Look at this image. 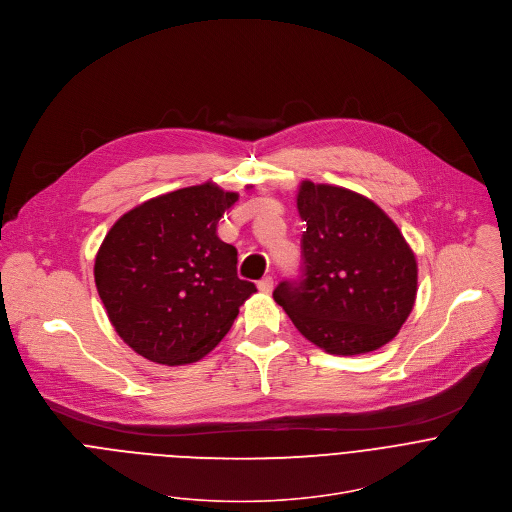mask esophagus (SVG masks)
Returning a JSON list of instances; mask_svg holds the SVG:
<instances>
[{"label": "esophagus", "mask_w": 512, "mask_h": 512, "mask_svg": "<svg viewBox=\"0 0 512 512\" xmlns=\"http://www.w3.org/2000/svg\"><path fill=\"white\" fill-rule=\"evenodd\" d=\"M259 291L265 293V295H269V293L273 291V277H263V279L259 281Z\"/></svg>", "instance_id": "esophagus-1"}]
</instances>
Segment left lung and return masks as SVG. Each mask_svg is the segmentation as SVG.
<instances>
[{"label": "left lung", "instance_id": "1", "mask_svg": "<svg viewBox=\"0 0 512 512\" xmlns=\"http://www.w3.org/2000/svg\"><path fill=\"white\" fill-rule=\"evenodd\" d=\"M297 211L305 279L273 297L297 331L329 355H365L391 343L417 301L419 265L397 223L369 197L303 179Z\"/></svg>", "mask_w": 512, "mask_h": 512}]
</instances>
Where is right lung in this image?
Segmentation results:
<instances>
[{
  "label": "right lung",
  "mask_w": 512,
  "mask_h": 512,
  "mask_svg": "<svg viewBox=\"0 0 512 512\" xmlns=\"http://www.w3.org/2000/svg\"><path fill=\"white\" fill-rule=\"evenodd\" d=\"M237 199L205 181L143 201L107 231L95 287L115 333L137 355L167 367L197 363L257 293L237 277V249L217 235Z\"/></svg>",
  "instance_id": "1"
}]
</instances>
